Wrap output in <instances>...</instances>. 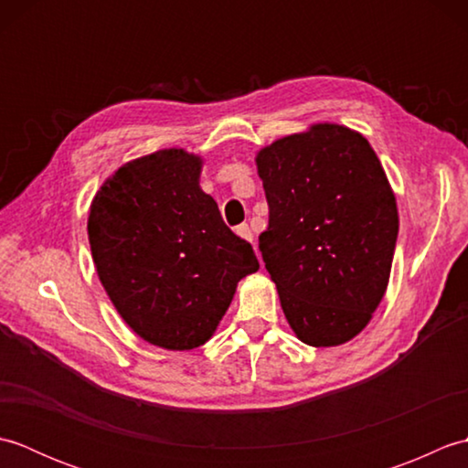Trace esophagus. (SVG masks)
Instances as JSON below:
<instances>
[{
  "instance_id": "1",
  "label": "esophagus",
  "mask_w": 468,
  "mask_h": 468,
  "mask_svg": "<svg viewBox=\"0 0 468 468\" xmlns=\"http://www.w3.org/2000/svg\"><path fill=\"white\" fill-rule=\"evenodd\" d=\"M235 233L241 237V239H245V241H250V243H253V231H251V227L250 225H239L235 229Z\"/></svg>"
}]
</instances>
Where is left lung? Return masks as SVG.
I'll return each instance as SVG.
<instances>
[{"label": "left lung", "instance_id": "8db88e82", "mask_svg": "<svg viewBox=\"0 0 468 468\" xmlns=\"http://www.w3.org/2000/svg\"><path fill=\"white\" fill-rule=\"evenodd\" d=\"M270 227L260 250L297 340L350 342L370 324L390 280L399 207L370 143L317 122L255 154Z\"/></svg>", "mask_w": 468, "mask_h": 468}]
</instances>
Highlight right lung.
Returning a JSON list of instances; mask_svg holds the SVG:
<instances>
[{"label": "right lung", "instance_id": "1", "mask_svg": "<svg viewBox=\"0 0 468 468\" xmlns=\"http://www.w3.org/2000/svg\"><path fill=\"white\" fill-rule=\"evenodd\" d=\"M203 156L163 148L124 163L92 198L88 241L116 312L144 342L185 352L213 337L260 270L198 178Z\"/></svg>", "mask_w": 468, "mask_h": 468}]
</instances>
